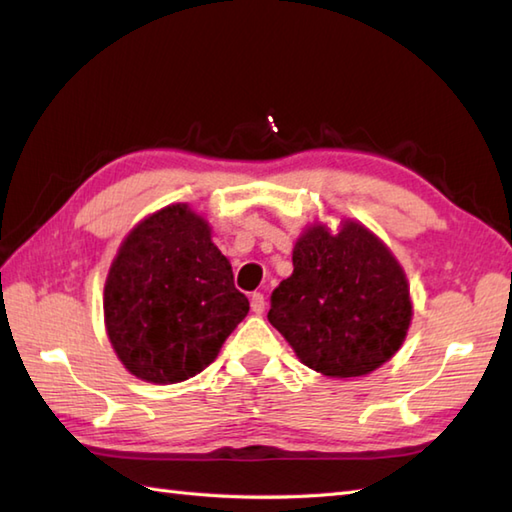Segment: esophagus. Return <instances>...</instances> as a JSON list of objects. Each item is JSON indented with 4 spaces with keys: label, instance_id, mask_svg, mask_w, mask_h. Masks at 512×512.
Listing matches in <instances>:
<instances>
[{
    "label": "esophagus",
    "instance_id": "esophagus-1",
    "mask_svg": "<svg viewBox=\"0 0 512 512\" xmlns=\"http://www.w3.org/2000/svg\"><path fill=\"white\" fill-rule=\"evenodd\" d=\"M264 308H266V299L262 292H253V295H250V310L255 314H262Z\"/></svg>",
    "mask_w": 512,
    "mask_h": 512
}]
</instances>
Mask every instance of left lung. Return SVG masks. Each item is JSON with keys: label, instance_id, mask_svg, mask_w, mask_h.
Returning a JSON list of instances; mask_svg holds the SVG:
<instances>
[{"label": "left lung", "instance_id": "left-lung-1", "mask_svg": "<svg viewBox=\"0 0 512 512\" xmlns=\"http://www.w3.org/2000/svg\"><path fill=\"white\" fill-rule=\"evenodd\" d=\"M292 275L270 295L273 323L301 363L332 378L374 372L405 341L411 301L394 255L356 222L317 224L292 250Z\"/></svg>", "mask_w": 512, "mask_h": 512}]
</instances>
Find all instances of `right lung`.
I'll return each instance as SVG.
<instances>
[{
  "mask_svg": "<svg viewBox=\"0 0 512 512\" xmlns=\"http://www.w3.org/2000/svg\"><path fill=\"white\" fill-rule=\"evenodd\" d=\"M107 336L147 383H182L220 352L248 314L211 228L187 204L167 206L127 235L105 284Z\"/></svg>",
  "mask_w": 512,
  "mask_h": 512,
  "instance_id": "right-lung-1",
  "label": "right lung"
}]
</instances>
